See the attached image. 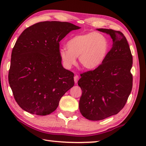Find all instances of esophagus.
Returning <instances> with one entry per match:
<instances>
[{
  "mask_svg": "<svg viewBox=\"0 0 146 146\" xmlns=\"http://www.w3.org/2000/svg\"><path fill=\"white\" fill-rule=\"evenodd\" d=\"M74 82H75L76 83H77L78 80H79V76H78V75H76V76H74Z\"/></svg>",
  "mask_w": 146,
  "mask_h": 146,
  "instance_id": "34e87169",
  "label": "esophagus"
}]
</instances>
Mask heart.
Wrapping results in <instances>:
<instances>
[{
	"instance_id": "1",
	"label": "heart",
	"mask_w": 146,
	"mask_h": 146,
	"mask_svg": "<svg viewBox=\"0 0 146 146\" xmlns=\"http://www.w3.org/2000/svg\"><path fill=\"white\" fill-rule=\"evenodd\" d=\"M66 48L60 50V56L66 67L75 65L79 56L81 66L88 70L99 67L105 60L110 49L105 35L91 32L74 36L66 42Z\"/></svg>"
}]
</instances>
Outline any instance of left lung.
Here are the masks:
<instances>
[{
	"label": "left lung",
	"instance_id": "8db88e82",
	"mask_svg": "<svg viewBox=\"0 0 146 146\" xmlns=\"http://www.w3.org/2000/svg\"><path fill=\"white\" fill-rule=\"evenodd\" d=\"M110 35L112 47L105 60L94 70L81 74L78 85L82 90L79 108L91 121L116 115L124 108L131 93L133 57L126 37L121 31L98 29Z\"/></svg>",
	"mask_w": 146,
	"mask_h": 146
}]
</instances>
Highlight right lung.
<instances>
[{
    "label": "right lung",
    "instance_id": "add662e5",
    "mask_svg": "<svg viewBox=\"0 0 146 146\" xmlns=\"http://www.w3.org/2000/svg\"><path fill=\"white\" fill-rule=\"evenodd\" d=\"M79 29L69 22L45 21L20 35L12 50L8 80L15 101L24 110L38 115L50 114L74 85V73L61 64L59 43Z\"/></svg>",
    "mask_w": 146,
    "mask_h": 146
}]
</instances>
